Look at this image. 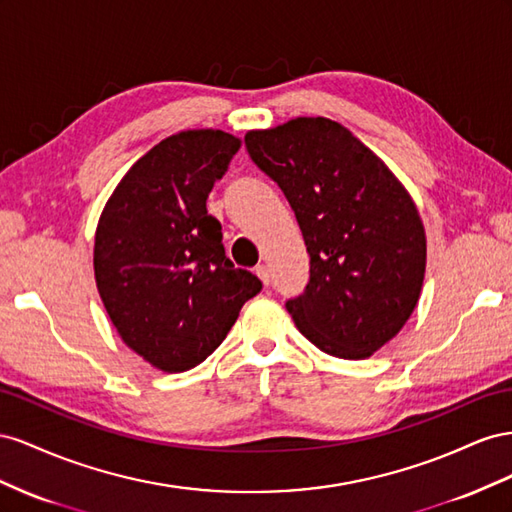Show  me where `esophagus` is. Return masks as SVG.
<instances>
[{
  "instance_id": "34e87169",
  "label": "esophagus",
  "mask_w": 512,
  "mask_h": 512,
  "mask_svg": "<svg viewBox=\"0 0 512 512\" xmlns=\"http://www.w3.org/2000/svg\"><path fill=\"white\" fill-rule=\"evenodd\" d=\"M255 274L259 276V279H261V283H264V285H270V279H272V274H270V268H268L266 264H259V266L255 268Z\"/></svg>"
}]
</instances>
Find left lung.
Returning <instances> with one entry per match:
<instances>
[{"label":"left lung","mask_w":512,"mask_h":512,"mask_svg":"<svg viewBox=\"0 0 512 512\" xmlns=\"http://www.w3.org/2000/svg\"><path fill=\"white\" fill-rule=\"evenodd\" d=\"M253 163L296 214L311 276L287 300L321 352L369 358L414 313L427 266L416 203L377 154L328 118H296L244 137Z\"/></svg>","instance_id":"1"}]
</instances>
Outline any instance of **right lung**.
<instances>
[{"mask_svg":"<svg viewBox=\"0 0 512 512\" xmlns=\"http://www.w3.org/2000/svg\"><path fill=\"white\" fill-rule=\"evenodd\" d=\"M240 139L182 130L143 154L100 214L94 276L122 341L152 367H197L227 337L261 281L225 255L206 199Z\"/></svg>","mask_w":512,"mask_h":512,"instance_id":"add662e5","label":"right lung"}]
</instances>
